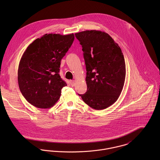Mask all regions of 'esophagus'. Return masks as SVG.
Instances as JSON below:
<instances>
[{"label": "esophagus", "mask_w": 160, "mask_h": 160, "mask_svg": "<svg viewBox=\"0 0 160 160\" xmlns=\"http://www.w3.org/2000/svg\"><path fill=\"white\" fill-rule=\"evenodd\" d=\"M70 84L71 86H74L76 84V82L74 81H70Z\"/></svg>", "instance_id": "34e87169"}]
</instances>
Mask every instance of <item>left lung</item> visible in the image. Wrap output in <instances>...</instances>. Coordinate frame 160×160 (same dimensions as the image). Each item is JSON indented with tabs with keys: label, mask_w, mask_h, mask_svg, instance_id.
Wrapping results in <instances>:
<instances>
[{
	"label": "left lung",
	"mask_w": 160,
	"mask_h": 160,
	"mask_svg": "<svg viewBox=\"0 0 160 160\" xmlns=\"http://www.w3.org/2000/svg\"><path fill=\"white\" fill-rule=\"evenodd\" d=\"M84 52L88 90L79 94L92 108L105 109L119 98L122 90L126 64L121 48L107 33L87 30L75 34Z\"/></svg>",
	"instance_id": "1"
}]
</instances>
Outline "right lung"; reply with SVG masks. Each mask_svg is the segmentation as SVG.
<instances>
[{"label":"right lung","instance_id":"add662e5","mask_svg":"<svg viewBox=\"0 0 160 160\" xmlns=\"http://www.w3.org/2000/svg\"><path fill=\"white\" fill-rule=\"evenodd\" d=\"M74 39L68 35L46 34L27 47L18 69L20 90L25 99L39 108H49L67 86L59 75L61 60Z\"/></svg>","mask_w":160,"mask_h":160}]
</instances>
